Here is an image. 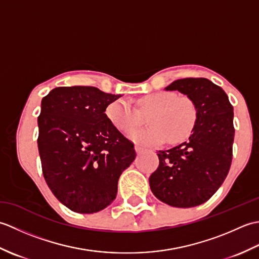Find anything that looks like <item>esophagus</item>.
Returning a JSON list of instances; mask_svg holds the SVG:
<instances>
[{"label": "esophagus", "instance_id": "obj_1", "mask_svg": "<svg viewBox=\"0 0 259 259\" xmlns=\"http://www.w3.org/2000/svg\"><path fill=\"white\" fill-rule=\"evenodd\" d=\"M135 149H136V152L137 153H140V152H142L145 150V148L142 147V146H140V145H136L135 146Z\"/></svg>", "mask_w": 259, "mask_h": 259}]
</instances>
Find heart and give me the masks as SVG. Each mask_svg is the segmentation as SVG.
<instances>
[{
  "mask_svg": "<svg viewBox=\"0 0 259 259\" xmlns=\"http://www.w3.org/2000/svg\"><path fill=\"white\" fill-rule=\"evenodd\" d=\"M141 111L125 99L108 104L107 118L115 129L126 134L138 126L141 114H151L150 127L131 132L128 137L138 144L161 145L164 141L178 144L194 133L198 122V109L190 98L178 97L174 92L159 91L141 97L138 100Z\"/></svg>",
  "mask_w": 259,
  "mask_h": 259,
  "instance_id": "heart-1",
  "label": "heart"
}]
</instances>
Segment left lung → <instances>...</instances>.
<instances>
[{"label":"left lung","instance_id":"8db88e82","mask_svg":"<svg viewBox=\"0 0 259 259\" xmlns=\"http://www.w3.org/2000/svg\"><path fill=\"white\" fill-rule=\"evenodd\" d=\"M195 102L198 122L188 141L159 150L150 189L169 206L190 208L206 202L226 179L233 159L234 111L221 87L205 78H186L164 88Z\"/></svg>","mask_w":259,"mask_h":259}]
</instances>
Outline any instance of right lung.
Returning <instances> with one entry per match:
<instances>
[{
  "instance_id": "obj_1",
  "label": "right lung",
  "mask_w": 259,
  "mask_h": 259,
  "mask_svg": "<svg viewBox=\"0 0 259 259\" xmlns=\"http://www.w3.org/2000/svg\"><path fill=\"white\" fill-rule=\"evenodd\" d=\"M121 95L95 87H59L42 99L37 118L42 171L53 195L79 213L111 203L118 180L136 158L134 144L104 113Z\"/></svg>"
}]
</instances>
